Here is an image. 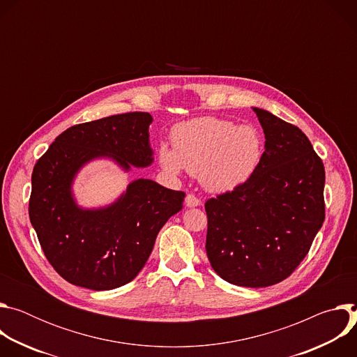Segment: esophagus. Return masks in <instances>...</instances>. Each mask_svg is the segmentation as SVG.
Wrapping results in <instances>:
<instances>
[{
  "instance_id": "1",
  "label": "esophagus",
  "mask_w": 357,
  "mask_h": 357,
  "mask_svg": "<svg viewBox=\"0 0 357 357\" xmlns=\"http://www.w3.org/2000/svg\"><path fill=\"white\" fill-rule=\"evenodd\" d=\"M185 205H186L188 208H196V206H200V205H202V202H200L195 195L189 193V195H186V197H185Z\"/></svg>"
}]
</instances>
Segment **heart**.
Instances as JSON below:
<instances>
[{
  "label": "heart",
  "mask_w": 357,
  "mask_h": 357,
  "mask_svg": "<svg viewBox=\"0 0 357 357\" xmlns=\"http://www.w3.org/2000/svg\"><path fill=\"white\" fill-rule=\"evenodd\" d=\"M172 146L161 145L160 165L171 174L186 169L212 192H229L245 183L263 157V141L251 126L216 117H199L175 126Z\"/></svg>",
  "instance_id": "b5f03b06"
}]
</instances>
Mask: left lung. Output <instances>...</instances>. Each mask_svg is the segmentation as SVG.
I'll return each instance as SVG.
<instances>
[{
    "mask_svg": "<svg viewBox=\"0 0 357 357\" xmlns=\"http://www.w3.org/2000/svg\"><path fill=\"white\" fill-rule=\"evenodd\" d=\"M252 112L266 137L263 157L245 183L206 202V252L225 281L263 288L285 280L321 230L325 168L298 127Z\"/></svg>",
    "mask_w": 357,
    "mask_h": 357,
    "instance_id": "left-lung-1",
    "label": "left lung"
}]
</instances>
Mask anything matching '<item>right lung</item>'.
Wrapping results in <instances>:
<instances>
[{
	"label": "right lung",
	"mask_w": 357,
	"mask_h": 357,
	"mask_svg": "<svg viewBox=\"0 0 357 357\" xmlns=\"http://www.w3.org/2000/svg\"><path fill=\"white\" fill-rule=\"evenodd\" d=\"M149 113H127L73 126L50 144L32 172L29 219L47 261L73 285L114 289L145 266L185 193L134 179L112 203L83 208L73 185L90 162L107 160L123 172L154 162Z\"/></svg>",
	"instance_id": "add662e5"
}]
</instances>
